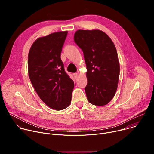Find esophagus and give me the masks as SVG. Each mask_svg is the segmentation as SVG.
Returning <instances> with one entry per match:
<instances>
[{"instance_id":"obj_1","label":"esophagus","mask_w":154,"mask_h":154,"mask_svg":"<svg viewBox=\"0 0 154 154\" xmlns=\"http://www.w3.org/2000/svg\"><path fill=\"white\" fill-rule=\"evenodd\" d=\"M73 75L74 76L75 79H77V77H78V75H79V74H78L77 73H74V74H73Z\"/></svg>"}]
</instances>
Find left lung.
Segmentation results:
<instances>
[{"label":"left lung","instance_id":"1","mask_svg":"<svg viewBox=\"0 0 154 154\" xmlns=\"http://www.w3.org/2000/svg\"><path fill=\"white\" fill-rule=\"evenodd\" d=\"M74 39L83 51L86 65L87 99L94 105H105L114 97L119 77V62L114 43L97 29L78 30Z\"/></svg>","mask_w":154,"mask_h":154}]
</instances>
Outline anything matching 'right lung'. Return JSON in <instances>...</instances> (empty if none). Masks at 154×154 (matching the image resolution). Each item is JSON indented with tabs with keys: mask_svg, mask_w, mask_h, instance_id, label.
<instances>
[{
	"mask_svg": "<svg viewBox=\"0 0 154 154\" xmlns=\"http://www.w3.org/2000/svg\"><path fill=\"white\" fill-rule=\"evenodd\" d=\"M68 31L52 33L36 39L28 55V73L43 102L55 110L71 103L74 81L64 69L60 55Z\"/></svg>",
	"mask_w": 154,
	"mask_h": 154,
	"instance_id": "right-lung-1",
	"label": "right lung"
}]
</instances>
